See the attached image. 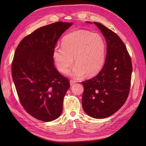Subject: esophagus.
I'll list each match as a JSON object with an SVG mask.
<instances>
[{
    "instance_id": "1",
    "label": "esophagus",
    "mask_w": 146,
    "mask_h": 146,
    "mask_svg": "<svg viewBox=\"0 0 146 146\" xmlns=\"http://www.w3.org/2000/svg\"><path fill=\"white\" fill-rule=\"evenodd\" d=\"M76 83V81H74V80H70V86H72L73 85H74V84Z\"/></svg>"
}]
</instances>
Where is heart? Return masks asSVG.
Here are the masks:
<instances>
[{
	"instance_id": "heart-1",
	"label": "heart",
	"mask_w": 146,
	"mask_h": 146,
	"mask_svg": "<svg viewBox=\"0 0 146 146\" xmlns=\"http://www.w3.org/2000/svg\"><path fill=\"white\" fill-rule=\"evenodd\" d=\"M105 52V41L101 35L87 30H78L62 38L61 47L54 48L52 56L61 73L68 71L74 58L76 65L68 74L73 78L80 79L86 74L91 76L100 71Z\"/></svg>"
}]
</instances>
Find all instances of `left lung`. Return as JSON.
Returning a JSON list of instances; mask_svg holds the SVG:
<instances>
[{
    "mask_svg": "<svg viewBox=\"0 0 146 146\" xmlns=\"http://www.w3.org/2000/svg\"><path fill=\"white\" fill-rule=\"evenodd\" d=\"M94 23L105 38L106 56L104 67L98 75L82 82L84 87L82 107L90 117L102 119L115 113L125 102L131 86L133 67L121 38L102 24Z\"/></svg>",
    "mask_w": 146,
    "mask_h": 146,
    "instance_id": "1",
    "label": "left lung"
}]
</instances>
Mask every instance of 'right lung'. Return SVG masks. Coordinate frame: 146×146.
Instances as JSON below:
<instances>
[{
    "label": "right lung",
    "mask_w": 146,
    "mask_h": 146,
    "mask_svg": "<svg viewBox=\"0 0 146 146\" xmlns=\"http://www.w3.org/2000/svg\"><path fill=\"white\" fill-rule=\"evenodd\" d=\"M73 25L57 22L23 38L15 52L12 76L21 104L36 119L49 122L63 111L68 80L54 64L52 52L59 38Z\"/></svg>",
    "instance_id": "add662e5"
}]
</instances>
